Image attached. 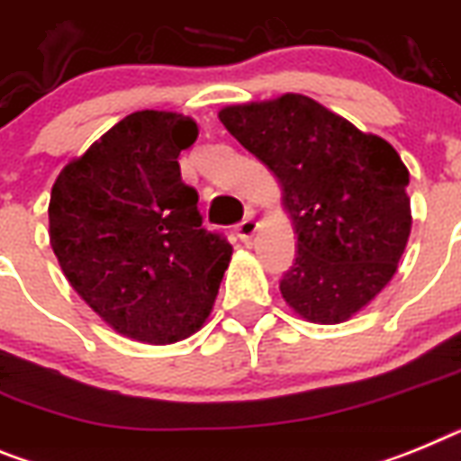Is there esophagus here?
I'll use <instances>...</instances> for the list:
<instances>
[{"label": "esophagus", "instance_id": "obj_1", "mask_svg": "<svg viewBox=\"0 0 461 461\" xmlns=\"http://www.w3.org/2000/svg\"><path fill=\"white\" fill-rule=\"evenodd\" d=\"M235 233H238L240 240H251V235L257 233V221H254V216H245L242 221L235 226Z\"/></svg>", "mask_w": 461, "mask_h": 461}]
</instances>
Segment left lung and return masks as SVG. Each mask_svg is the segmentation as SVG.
<instances>
[{
	"mask_svg": "<svg viewBox=\"0 0 461 461\" xmlns=\"http://www.w3.org/2000/svg\"><path fill=\"white\" fill-rule=\"evenodd\" d=\"M221 123L277 176L298 235L279 291L301 317L349 320L394 277L411 235V182L392 144L305 95L228 107Z\"/></svg>",
	"mask_w": 461,
	"mask_h": 461,
	"instance_id": "1",
	"label": "left lung"
}]
</instances>
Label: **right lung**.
I'll list each match as a JSON object with an SVG mask.
<instances>
[{
    "label": "right lung",
    "instance_id": "obj_1",
    "mask_svg": "<svg viewBox=\"0 0 461 461\" xmlns=\"http://www.w3.org/2000/svg\"><path fill=\"white\" fill-rule=\"evenodd\" d=\"M191 118L135 112L69 163L50 191V247L77 294L118 333L175 343L203 326L233 247L203 228L179 153Z\"/></svg>",
    "mask_w": 461,
    "mask_h": 461
}]
</instances>
